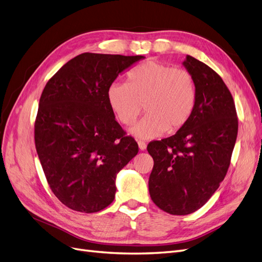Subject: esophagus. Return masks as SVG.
Wrapping results in <instances>:
<instances>
[{"label": "esophagus", "instance_id": "34e87169", "mask_svg": "<svg viewBox=\"0 0 262 262\" xmlns=\"http://www.w3.org/2000/svg\"><path fill=\"white\" fill-rule=\"evenodd\" d=\"M138 145H139V148H140L141 150H144V149H146V144L144 143V142L139 141V142H138Z\"/></svg>", "mask_w": 262, "mask_h": 262}]
</instances>
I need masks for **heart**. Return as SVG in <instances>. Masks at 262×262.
<instances>
[{
	"label": "heart",
	"instance_id": "b5f03b06",
	"mask_svg": "<svg viewBox=\"0 0 262 262\" xmlns=\"http://www.w3.org/2000/svg\"><path fill=\"white\" fill-rule=\"evenodd\" d=\"M130 84L115 82L107 91V99L122 124L134 122L145 106L146 116L133 125L130 133L142 140L177 132L189 121L196 100L192 75L185 70L156 61H147L129 74Z\"/></svg>",
	"mask_w": 262,
	"mask_h": 262
}]
</instances>
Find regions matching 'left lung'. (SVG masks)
I'll return each mask as SVG.
<instances>
[{"label": "left lung", "mask_w": 262, "mask_h": 262, "mask_svg": "<svg viewBox=\"0 0 262 262\" xmlns=\"http://www.w3.org/2000/svg\"><path fill=\"white\" fill-rule=\"evenodd\" d=\"M182 64L196 86L193 113L176 134L147 145L154 161L149 195L172 215L193 213L216 191L238 132L234 99L221 76L191 55Z\"/></svg>", "instance_id": "obj_1"}]
</instances>
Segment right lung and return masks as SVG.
<instances>
[{
    "label": "right lung",
    "instance_id": "obj_1",
    "mask_svg": "<svg viewBox=\"0 0 262 262\" xmlns=\"http://www.w3.org/2000/svg\"><path fill=\"white\" fill-rule=\"evenodd\" d=\"M143 55L82 53L45 86L35 144L54 195L74 211L95 213L115 199L117 173L139 152L109 106L107 91Z\"/></svg>",
    "mask_w": 262,
    "mask_h": 262
}]
</instances>
